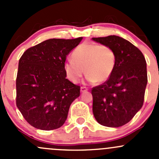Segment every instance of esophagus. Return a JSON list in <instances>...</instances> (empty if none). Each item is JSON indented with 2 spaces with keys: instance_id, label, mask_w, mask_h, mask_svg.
<instances>
[{
  "instance_id": "1",
  "label": "esophagus",
  "mask_w": 159,
  "mask_h": 159,
  "mask_svg": "<svg viewBox=\"0 0 159 159\" xmlns=\"http://www.w3.org/2000/svg\"><path fill=\"white\" fill-rule=\"evenodd\" d=\"M88 91V88L84 87V86L81 87V92H84V91Z\"/></svg>"
}]
</instances>
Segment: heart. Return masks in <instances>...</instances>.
Returning <instances> with one entry per match:
<instances>
[{"instance_id":"heart-1","label":"heart","mask_w":159,"mask_h":159,"mask_svg":"<svg viewBox=\"0 0 159 159\" xmlns=\"http://www.w3.org/2000/svg\"><path fill=\"white\" fill-rule=\"evenodd\" d=\"M72 61L64 65L66 76L78 83L84 74L89 82H105L113 73L116 64L115 51L109 46L94 43H83L73 51Z\"/></svg>"}]
</instances>
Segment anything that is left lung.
<instances>
[{"mask_svg": "<svg viewBox=\"0 0 159 159\" xmlns=\"http://www.w3.org/2000/svg\"><path fill=\"white\" fill-rule=\"evenodd\" d=\"M115 51L116 64L105 83L91 89L93 114L107 127H121L142 108L148 82L146 61L142 51L131 42L115 35L92 38Z\"/></svg>", "mask_w": 159, "mask_h": 159, "instance_id": "left-lung-1", "label": "left lung"}]
</instances>
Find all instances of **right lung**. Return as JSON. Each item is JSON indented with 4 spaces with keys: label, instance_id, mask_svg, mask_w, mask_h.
I'll return each mask as SVG.
<instances>
[{
    "label": "right lung",
    "instance_id": "add662e5",
    "mask_svg": "<svg viewBox=\"0 0 159 159\" xmlns=\"http://www.w3.org/2000/svg\"><path fill=\"white\" fill-rule=\"evenodd\" d=\"M83 38L46 40L24 52L16 79V105L25 119L38 129H57L65 122L80 86L66 78L67 55Z\"/></svg>",
    "mask_w": 159,
    "mask_h": 159
}]
</instances>
